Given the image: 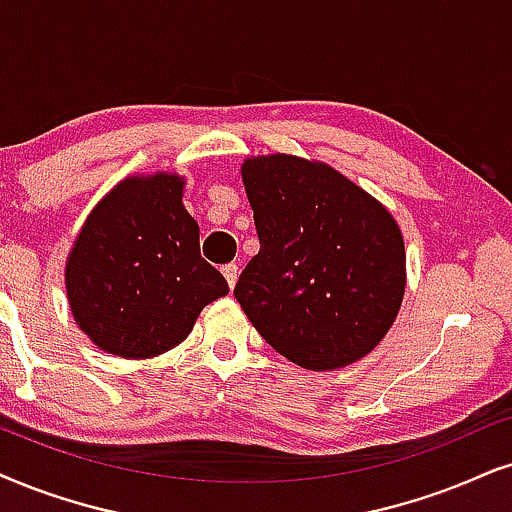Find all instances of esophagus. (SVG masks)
Here are the masks:
<instances>
[{
	"instance_id": "obj_1",
	"label": "esophagus",
	"mask_w": 512,
	"mask_h": 512,
	"mask_svg": "<svg viewBox=\"0 0 512 512\" xmlns=\"http://www.w3.org/2000/svg\"><path fill=\"white\" fill-rule=\"evenodd\" d=\"M222 274L226 278V283H229V288H234L236 281H238V267H236V264H224Z\"/></svg>"
}]
</instances>
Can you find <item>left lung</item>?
I'll use <instances>...</instances> for the list:
<instances>
[{"label":"left lung","mask_w":512,"mask_h":512,"mask_svg":"<svg viewBox=\"0 0 512 512\" xmlns=\"http://www.w3.org/2000/svg\"><path fill=\"white\" fill-rule=\"evenodd\" d=\"M241 177L260 252L236 300L278 354L335 371L378 347L406 290L397 219L335 167L300 155L245 158Z\"/></svg>","instance_id":"1"}]
</instances>
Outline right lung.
Instances as JSON below:
<instances>
[{
	"mask_svg": "<svg viewBox=\"0 0 512 512\" xmlns=\"http://www.w3.org/2000/svg\"><path fill=\"white\" fill-rule=\"evenodd\" d=\"M186 179L129 174L84 219L66 260V293L80 331L103 352L151 359L189 338L198 314L229 293L200 257Z\"/></svg>",
	"mask_w": 512,
	"mask_h": 512,
	"instance_id": "obj_1",
	"label": "right lung"
}]
</instances>
